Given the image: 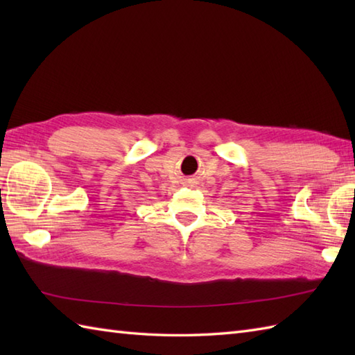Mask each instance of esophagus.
I'll return each mask as SVG.
<instances>
[{"instance_id":"esophagus-1","label":"esophagus","mask_w":355,"mask_h":355,"mask_svg":"<svg viewBox=\"0 0 355 355\" xmlns=\"http://www.w3.org/2000/svg\"><path fill=\"white\" fill-rule=\"evenodd\" d=\"M191 183H192V184H191V186H193V183H195V182H191Z\"/></svg>"}]
</instances>
